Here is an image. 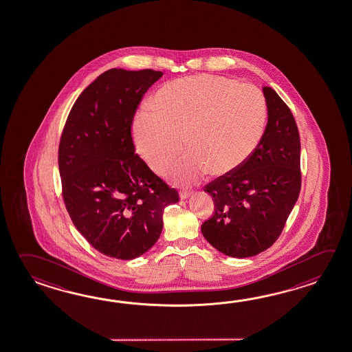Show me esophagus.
I'll list each match as a JSON object with an SVG mask.
<instances>
[{"label":"esophagus","instance_id":"1","mask_svg":"<svg viewBox=\"0 0 352 352\" xmlns=\"http://www.w3.org/2000/svg\"><path fill=\"white\" fill-rule=\"evenodd\" d=\"M192 195V192H189V190H182L179 194V198L182 200H186L189 198Z\"/></svg>","mask_w":352,"mask_h":352}]
</instances>
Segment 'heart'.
Wrapping results in <instances>:
<instances>
[{
	"label": "heart",
	"mask_w": 352,
	"mask_h": 352,
	"mask_svg": "<svg viewBox=\"0 0 352 352\" xmlns=\"http://www.w3.org/2000/svg\"><path fill=\"white\" fill-rule=\"evenodd\" d=\"M157 106L146 104L135 114V146L148 166L160 172L186 142L188 151L166 170L179 184L195 183L206 170L218 177L236 170L265 131L263 92L226 77L174 80L157 94Z\"/></svg>",
	"instance_id": "obj_1"
}]
</instances>
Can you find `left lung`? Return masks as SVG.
I'll return each mask as SVG.
<instances>
[{
	"label": "left lung",
	"instance_id": "8db88e82",
	"mask_svg": "<svg viewBox=\"0 0 352 352\" xmlns=\"http://www.w3.org/2000/svg\"><path fill=\"white\" fill-rule=\"evenodd\" d=\"M267 123L259 146L235 170L206 186L214 212L201 226L206 241L232 258L264 252L283 232L301 188L300 137L290 109L263 87Z\"/></svg>",
	"mask_w": 352,
	"mask_h": 352
}]
</instances>
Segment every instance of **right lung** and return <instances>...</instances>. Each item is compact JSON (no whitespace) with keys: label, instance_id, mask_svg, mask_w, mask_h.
Wrapping results in <instances>:
<instances>
[{"label":"right lung","instance_id":"obj_1","mask_svg":"<svg viewBox=\"0 0 352 352\" xmlns=\"http://www.w3.org/2000/svg\"><path fill=\"white\" fill-rule=\"evenodd\" d=\"M160 71L112 68L74 102L58 151L67 212L91 245L109 258L132 260L160 239L163 212L179 201L135 154L131 126Z\"/></svg>","mask_w":352,"mask_h":352}]
</instances>
